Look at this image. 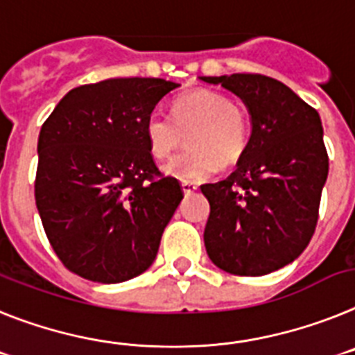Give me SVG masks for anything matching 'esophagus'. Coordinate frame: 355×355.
<instances>
[{
  "mask_svg": "<svg viewBox=\"0 0 355 355\" xmlns=\"http://www.w3.org/2000/svg\"><path fill=\"white\" fill-rule=\"evenodd\" d=\"M196 189H198V186L193 184V182H182V191H184V195H193V193H196Z\"/></svg>",
  "mask_w": 355,
  "mask_h": 355,
  "instance_id": "esophagus-1",
  "label": "esophagus"
}]
</instances>
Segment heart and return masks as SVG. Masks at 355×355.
<instances>
[{"mask_svg": "<svg viewBox=\"0 0 355 355\" xmlns=\"http://www.w3.org/2000/svg\"><path fill=\"white\" fill-rule=\"evenodd\" d=\"M187 136V152L173 157L164 173L182 182H202L234 164L248 146L250 123L241 107L229 96L209 89H196L178 96L171 105V118L150 114L144 123L148 150L164 160Z\"/></svg>", "mask_w": 355, "mask_h": 355, "instance_id": "1", "label": "heart"}]
</instances>
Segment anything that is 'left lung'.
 I'll return each mask as SVG.
<instances>
[{
  "label": "left lung",
  "mask_w": 355,
  "mask_h": 355,
  "mask_svg": "<svg viewBox=\"0 0 355 355\" xmlns=\"http://www.w3.org/2000/svg\"><path fill=\"white\" fill-rule=\"evenodd\" d=\"M243 100L252 134L237 169L200 189L209 200L203 241L227 273L266 275L306 250L329 175L318 112L275 78L252 73L200 76Z\"/></svg>",
  "instance_id": "8db88e82"
}]
</instances>
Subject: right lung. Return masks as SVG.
Returning <instances> with one entry per match:
<instances>
[{"mask_svg":"<svg viewBox=\"0 0 355 355\" xmlns=\"http://www.w3.org/2000/svg\"><path fill=\"white\" fill-rule=\"evenodd\" d=\"M178 84L110 78L71 89L39 134L35 203L64 266L118 284L152 266L184 198L148 150L144 123Z\"/></svg>","mask_w":355,"mask_h":355,"instance_id":"obj_1","label":"right lung"}]
</instances>
